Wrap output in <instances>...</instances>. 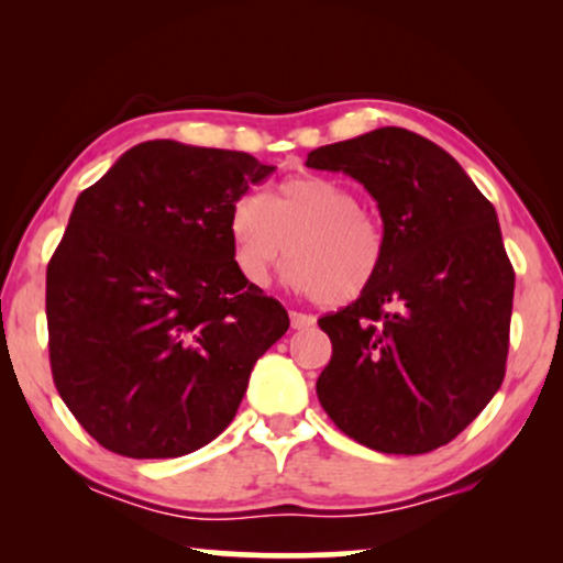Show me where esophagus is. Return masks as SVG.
Listing matches in <instances>:
<instances>
[{
  "label": "esophagus",
  "mask_w": 563,
  "mask_h": 563,
  "mask_svg": "<svg viewBox=\"0 0 563 563\" xmlns=\"http://www.w3.org/2000/svg\"><path fill=\"white\" fill-rule=\"evenodd\" d=\"M289 318H291V328L295 330H305V328H312L314 325V318L312 314H307V312H289Z\"/></svg>",
  "instance_id": "34e87169"
}]
</instances>
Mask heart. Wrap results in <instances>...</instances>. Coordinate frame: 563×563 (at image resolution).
<instances>
[{"instance_id": "1", "label": "heart", "mask_w": 563, "mask_h": 563, "mask_svg": "<svg viewBox=\"0 0 563 563\" xmlns=\"http://www.w3.org/2000/svg\"><path fill=\"white\" fill-rule=\"evenodd\" d=\"M228 238L238 272L251 284L268 282L289 251L291 287L328 305L364 295L384 256L379 222L361 210L356 191L325 176L276 184L266 202L258 195L238 197Z\"/></svg>"}]
</instances>
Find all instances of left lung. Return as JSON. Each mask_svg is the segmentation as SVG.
<instances>
[{"label":"left lung","instance_id":"obj_1","mask_svg":"<svg viewBox=\"0 0 563 563\" xmlns=\"http://www.w3.org/2000/svg\"><path fill=\"white\" fill-rule=\"evenodd\" d=\"M376 199L384 256L356 302L322 314L328 418L366 449L418 456L451 443L505 379L515 272L497 212L456 158L405 128L307 153Z\"/></svg>","mask_w":563,"mask_h":563}]
</instances>
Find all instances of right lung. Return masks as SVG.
Listing matches in <instances>:
<instances>
[{"label":"right lung","instance_id":"obj_1","mask_svg":"<svg viewBox=\"0 0 563 563\" xmlns=\"http://www.w3.org/2000/svg\"><path fill=\"white\" fill-rule=\"evenodd\" d=\"M276 166L148 141L84 189L45 274L51 372L79 426L128 459H176L235 418L289 314L238 272L228 214Z\"/></svg>","mask_w":563,"mask_h":563}]
</instances>
